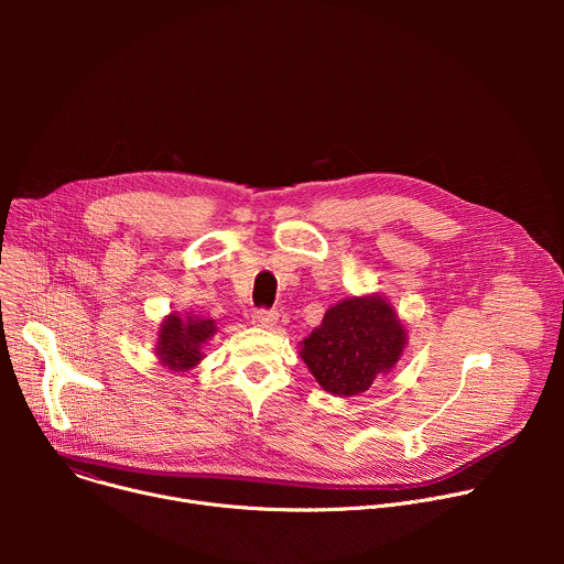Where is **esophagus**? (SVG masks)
I'll return each instance as SVG.
<instances>
[{
    "instance_id": "esophagus-1",
    "label": "esophagus",
    "mask_w": 564,
    "mask_h": 564,
    "mask_svg": "<svg viewBox=\"0 0 564 564\" xmlns=\"http://www.w3.org/2000/svg\"><path fill=\"white\" fill-rule=\"evenodd\" d=\"M276 318H279V314H276V310H254V314H252V324L257 326V328H272L274 324H276Z\"/></svg>"
}]
</instances>
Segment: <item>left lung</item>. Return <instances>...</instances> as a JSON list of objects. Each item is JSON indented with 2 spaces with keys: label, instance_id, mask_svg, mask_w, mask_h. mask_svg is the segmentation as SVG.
<instances>
[{
  "label": "left lung",
  "instance_id": "left-lung-1",
  "mask_svg": "<svg viewBox=\"0 0 564 564\" xmlns=\"http://www.w3.org/2000/svg\"><path fill=\"white\" fill-rule=\"evenodd\" d=\"M406 337L388 299L350 296L326 310L321 326L301 341V359L326 392L355 397L394 368Z\"/></svg>",
  "mask_w": 564,
  "mask_h": 564
}]
</instances>
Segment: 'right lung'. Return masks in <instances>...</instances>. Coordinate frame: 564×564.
<instances>
[{"label": "right lung", "instance_id": "right-lung-1", "mask_svg": "<svg viewBox=\"0 0 564 564\" xmlns=\"http://www.w3.org/2000/svg\"><path fill=\"white\" fill-rule=\"evenodd\" d=\"M216 335L212 318H200L192 312L187 316L172 312L158 330L155 357L158 361L176 372H187L200 364L203 346Z\"/></svg>", "mask_w": 564, "mask_h": 564}]
</instances>
